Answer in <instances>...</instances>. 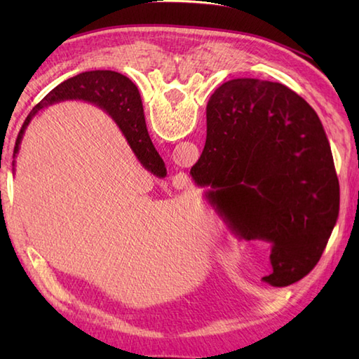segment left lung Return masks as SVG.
<instances>
[{
    "label": "left lung",
    "instance_id": "obj_1",
    "mask_svg": "<svg viewBox=\"0 0 359 359\" xmlns=\"http://www.w3.org/2000/svg\"><path fill=\"white\" fill-rule=\"evenodd\" d=\"M220 215L271 245L264 280L287 287L315 269L339 215V182L315 109L280 83L238 79L207 104V140L191 168Z\"/></svg>",
    "mask_w": 359,
    "mask_h": 359
}]
</instances>
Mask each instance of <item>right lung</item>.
Here are the masks:
<instances>
[{
	"mask_svg": "<svg viewBox=\"0 0 359 359\" xmlns=\"http://www.w3.org/2000/svg\"><path fill=\"white\" fill-rule=\"evenodd\" d=\"M66 98H83V100L94 102L102 106L116 118L143 166L158 174L163 171L165 163L152 144L147 123H144L143 104L139 90L128 77L114 71L81 72L53 88L26 117L18 133L17 142H15L13 156L18 152L22 133H25L30 118L35 116L36 111H40L43 106L66 100Z\"/></svg>",
	"mask_w": 359,
	"mask_h": 359,
	"instance_id": "right-lung-1",
	"label": "right lung"
}]
</instances>
